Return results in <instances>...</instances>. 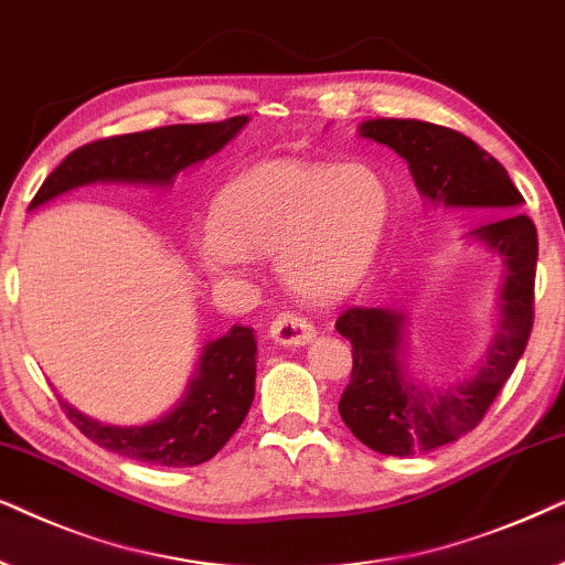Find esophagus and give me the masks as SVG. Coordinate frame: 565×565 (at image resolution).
Segmentation results:
<instances>
[{
    "mask_svg": "<svg viewBox=\"0 0 565 565\" xmlns=\"http://www.w3.org/2000/svg\"><path fill=\"white\" fill-rule=\"evenodd\" d=\"M268 333L278 345H295V349H299V345H307L312 341L315 328L305 318H299V315L281 312L270 322Z\"/></svg>",
    "mask_w": 565,
    "mask_h": 565,
    "instance_id": "esophagus-1",
    "label": "esophagus"
}]
</instances>
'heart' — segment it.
I'll return each mask as SVG.
<instances>
[{
    "label": "heart",
    "mask_w": 565,
    "mask_h": 565,
    "mask_svg": "<svg viewBox=\"0 0 565 565\" xmlns=\"http://www.w3.org/2000/svg\"><path fill=\"white\" fill-rule=\"evenodd\" d=\"M393 193L366 162L276 157L214 195L209 230L188 239L216 281H235L274 255L284 289L310 305L335 302L370 274L385 239Z\"/></svg>",
    "instance_id": "1"
}]
</instances>
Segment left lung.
<instances>
[{"instance_id":"left-lung-1","label":"left lung","mask_w":565,"mask_h":565,"mask_svg":"<svg viewBox=\"0 0 565 565\" xmlns=\"http://www.w3.org/2000/svg\"><path fill=\"white\" fill-rule=\"evenodd\" d=\"M359 137L401 154L428 206L493 214L462 237L503 263L495 330L468 377L445 387L411 377L408 312L401 307H351L335 322L353 345L351 382L338 403L343 424L380 455L431 452L480 424L522 359L535 302L537 230L522 214L524 199L503 164L465 134L416 118H370Z\"/></svg>"}]
</instances>
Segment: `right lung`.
I'll use <instances>...</instances> for the list:
<instances>
[{
  "label": "right lung",
  "instance_id": "obj_1",
  "mask_svg": "<svg viewBox=\"0 0 565 565\" xmlns=\"http://www.w3.org/2000/svg\"><path fill=\"white\" fill-rule=\"evenodd\" d=\"M247 116L220 124H178L85 145L66 157L30 201L38 209L77 188L145 185L164 191L180 172L222 152L247 126ZM253 328L232 326L201 349L199 364L180 401L139 426H110L62 401L66 416L87 439L108 452L157 468H193L220 452L243 424L255 397Z\"/></svg>",
  "mask_w": 565,
  "mask_h": 565
}]
</instances>
